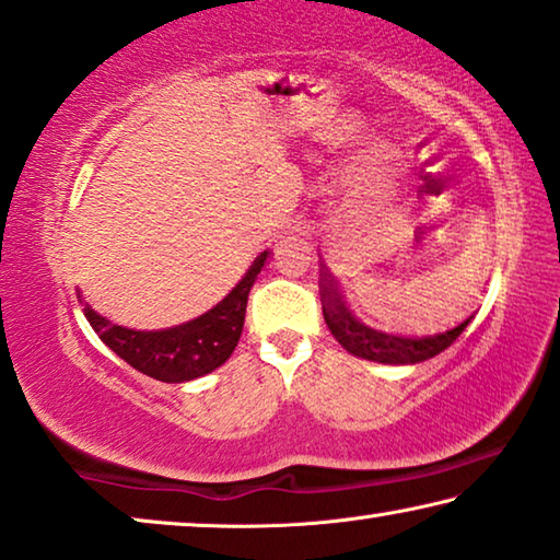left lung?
<instances>
[{
	"label": "left lung",
	"mask_w": 560,
	"mask_h": 560,
	"mask_svg": "<svg viewBox=\"0 0 560 560\" xmlns=\"http://www.w3.org/2000/svg\"><path fill=\"white\" fill-rule=\"evenodd\" d=\"M319 296H322V312H325V322L329 332L335 335V340L342 345L350 355L370 360V362H383V365H416L429 358H436L439 352H444L456 337H459L475 314H469L467 319H462L459 325L446 329V332L436 335H393L383 332V329L368 327L365 322H360L352 310L345 302V294L340 291V283L329 273V269L322 264V279H319Z\"/></svg>",
	"instance_id": "obj_1"
}]
</instances>
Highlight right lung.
I'll return each instance as SVG.
<instances>
[{"label": "right lung", "mask_w": 560, "mask_h": 560, "mask_svg": "<svg viewBox=\"0 0 560 560\" xmlns=\"http://www.w3.org/2000/svg\"><path fill=\"white\" fill-rule=\"evenodd\" d=\"M269 256V250L256 256L246 277L235 283L223 302L177 327L131 329L101 317L81 296L78 299L83 304L85 319L91 322L106 348L114 350L124 362H129L133 370L162 383H187L212 373L233 355L243 332L250 287Z\"/></svg>", "instance_id": "add662e5"}]
</instances>
